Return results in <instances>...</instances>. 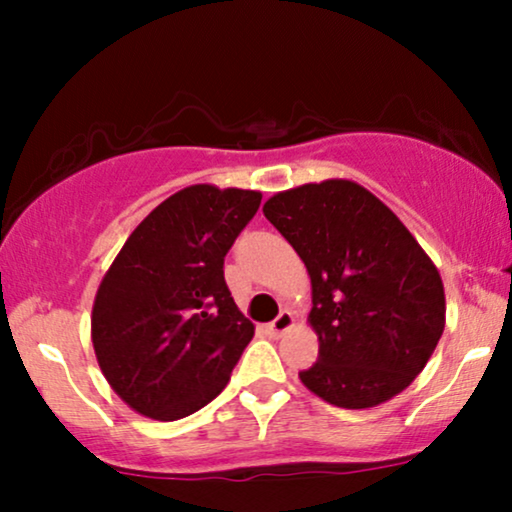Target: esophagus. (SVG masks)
Returning <instances> with one entry per match:
<instances>
[{
	"label": "esophagus",
	"instance_id": "34e87169",
	"mask_svg": "<svg viewBox=\"0 0 512 512\" xmlns=\"http://www.w3.org/2000/svg\"><path fill=\"white\" fill-rule=\"evenodd\" d=\"M293 324H296L293 314L289 310H284V312H279V317L268 326V331L272 335H284L286 331H289V328H293Z\"/></svg>",
	"mask_w": 512,
	"mask_h": 512
}]
</instances>
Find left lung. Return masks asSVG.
<instances>
[{
	"mask_svg": "<svg viewBox=\"0 0 512 512\" xmlns=\"http://www.w3.org/2000/svg\"><path fill=\"white\" fill-rule=\"evenodd\" d=\"M263 214L312 282L319 359L300 382L326 403L375 408L422 373L445 328L440 272L401 219L349 179L282 191Z\"/></svg>",
	"mask_w": 512,
	"mask_h": 512,
	"instance_id": "obj_1",
	"label": "left lung"
}]
</instances>
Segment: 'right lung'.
Here are the masks:
<instances>
[{
  "label": "right lung",
  "instance_id": "obj_1",
  "mask_svg": "<svg viewBox=\"0 0 512 512\" xmlns=\"http://www.w3.org/2000/svg\"><path fill=\"white\" fill-rule=\"evenodd\" d=\"M263 195L195 184L153 209L102 277L90 338L102 375L139 415L174 422L221 394L254 324L223 258Z\"/></svg>",
  "mask_w": 512,
  "mask_h": 512
}]
</instances>
